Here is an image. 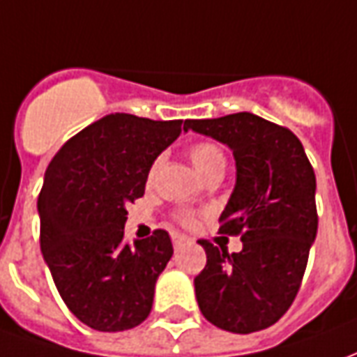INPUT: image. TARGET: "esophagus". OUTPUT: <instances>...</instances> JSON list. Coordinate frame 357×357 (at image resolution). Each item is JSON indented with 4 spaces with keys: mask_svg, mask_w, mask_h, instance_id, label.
Wrapping results in <instances>:
<instances>
[{
    "mask_svg": "<svg viewBox=\"0 0 357 357\" xmlns=\"http://www.w3.org/2000/svg\"><path fill=\"white\" fill-rule=\"evenodd\" d=\"M172 241H174V247L179 248V247H183V245H185V243L189 239H187L185 235H179V233H174V235H172Z\"/></svg>",
    "mask_w": 357,
    "mask_h": 357,
    "instance_id": "obj_1",
    "label": "esophagus"
}]
</instances>
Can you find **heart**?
<instances>
[{"instance_id":"heart-1","label":"heart","mask_w":357,"mask_h":357,"mask_svg":"<svg viewBox=\"0 0 357 357\" xmlns=\"http://www.w3.org/2000/svg\"><path fill=\"white\" fill-rule=\"evenodd\" d=\"M189 156H191V162L197 168V172L204 179L212 176V174H218V172H225V168H227V158H225L224 151L218 147L216 143H208V141L197 143L189 151ZM156 168H158V162L153 164V168L149 172L151 178L156 174Z\"/></svg>"}]
</instances>
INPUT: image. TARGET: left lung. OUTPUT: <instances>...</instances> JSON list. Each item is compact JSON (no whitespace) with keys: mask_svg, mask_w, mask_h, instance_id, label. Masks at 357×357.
Listing matches in <instances>:
<instances>
[{"mask_svg":"<svg viewBox=\"0 0 357 357\" xmlns=\"http://www.w3.org/2000/svg\"><path fill=\"white\" fill-rule=\"evenodd\" d=\"M231 149L235 187L220 231L239 235L241 252L201 241L206 266L195 277L202 315L229 333L268 329L289 310L317 235L315 174L300 139L252 112L185 120Z\"/></svg>","mask_w":357,"mask_h":357,"instance_id":"obj_1","label":"left lung"}]
</instances>
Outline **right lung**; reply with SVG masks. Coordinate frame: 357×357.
I'll use <instances>...</instances> for the list:
<instances>
[{"instance_id": "right-lung-1", "label": "right lung", "mask_w": 357, "mask_h": 357, "mask_svg": "<svg viewBox=\"0 0 357 357\" xmlns=\"http://www.w3.org/2000/svg\"><path fill=\"white\" fill-rule=\"evenodd\" d=\"M181 124L107 114L66 141L45 170L38 199L43 260L68 310L91 329H133L151 314L172 239L156 229L128 245L124 225L128 204L143 197L151 166Z\"/></svg>"}]
</instances>
